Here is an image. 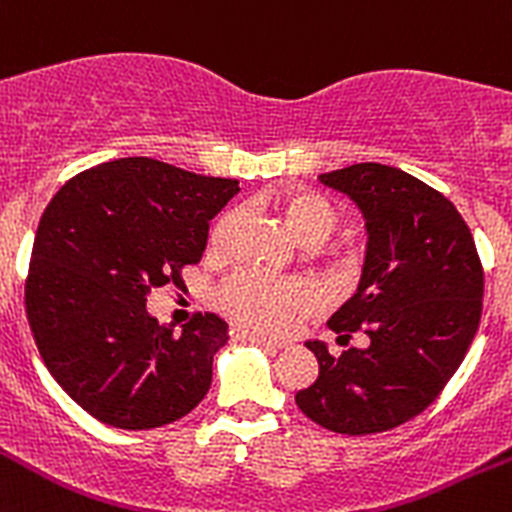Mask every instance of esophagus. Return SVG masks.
<instances>
[{
  "label": "esophagus",
  "mask_w": 512,
  "mask_h": 512,
  "mask_svg": "<svg viewBox=\"0 0 512 512\" xmlns=\"http://www.w3.org/2000/svg\"><path fill=\"white\" fill-rule=\"evenodd\" d=\"M240 338H242V341H247V343H255V346H260V348H267V351H280V348H285L283 341H272V338L260 336V333L242 331Z\"/></svg>",
  "instance_id": "34e87169"
}]
</instances>
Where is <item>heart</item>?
Returning a JSON list of instances; mask_svg holds the SVG:
<instances>
[{"mask_svg": "<svg viewBox=\"0 0 512 512\" xmlns=\"http://www.w3.org/2000/svg\"><path fill=\"white\" fill-rule=\"evenodd\" d=\"M242 212L234 209L217 222L212 232L214 245H227ZM285 217L305 245H321L336 232L338 212L328 199L318 194H295L285 202ZM318 300L313 285L305 280L275 278L262 270H240L219 290V303L234 321L252 331L285 333L293 328L298 315L310 310Z\"/></svg>", "mask_w": 512, "mask_h": 512, "instance_id": "obj_1", "label": "heart"}]
</instances>
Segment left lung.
I'll use <instances>...</instances> for the list:
<instances>
[{"label":"left lung","mask_w":512,"mask_h":512,"mask_svg":"<svg viewBox=\"0 0 512 512\" xmlns=\"http://www.w3.org/2000/svg\"><path fill=\"white\" fill-rule=\"evenodd\" d=\"M318 181L366 219L361 283L328 328L338 338L364 331L369 346L336 358L323 341L305 343L318 379L295 404L331 432H386L424 412L460 369L480 326V257L455 204L407 171L369 161Z\"/></svg>","instance_id":"obj_1"}]
</instances>
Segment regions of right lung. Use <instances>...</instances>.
<instances>
[{
	"label": "right lung",
	"instance_id": "right-lung-1",
	"mask_svg": "<svg viewBox=\"0 0 512 512\" xmlns=\"http://www.w3.org/2000/svg\"><path fill=\"white\" fill-rule=\"evenodd\" d=\"M237 191V179L131 156L73 176L47 204L27 321L52 379L90 417L156 429L207 396L227 323L199 313L174 336L148 313L146 295L181 285V267L202 260L209 219Z\"/></svg>",
	"mask_w": 512,
	"mask_h": 512
}]
</instances>
